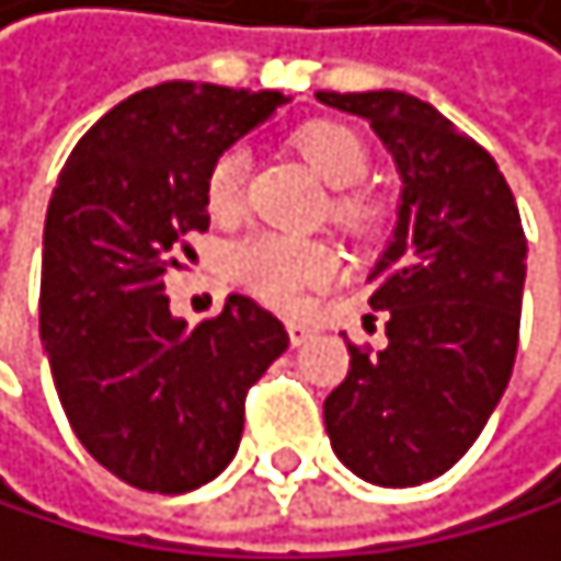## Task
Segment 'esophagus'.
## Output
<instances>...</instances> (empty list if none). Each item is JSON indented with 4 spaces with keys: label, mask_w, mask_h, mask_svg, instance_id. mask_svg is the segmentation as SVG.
Returning a JSON list of instances; mask_svg holds the SVG:
<instances>
[{
    "label": "esophagus",
    "mask_w": 561,
    "mask_h": 561,
    "mask_svg": "<svg viewBox=\"0 0 561 561\" xmlns=\"http://www.w3.org/2000/svg\"><path fill=\"white\" fill-rule=\"evenodd\" d=\"M286 330H289V344H293V347H302V344L309 341V336H313V327H306V323H299V320H289Z\"/></svg>",
    "instance_id": "esophagus-1"
}]
</instances>
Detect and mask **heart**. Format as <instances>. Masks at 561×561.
I'll return each mask as SVG.
<instances>
[{"mask_svg": "<svg viewBox=\"0 0 561 561\" xmlns=\"http://www.w3.org/2000/svg\"><path fill=\"white\" fill-rule=\"evenodd\" d=\"M296 149L327 186L347 190L367 173V149L354 128L341 122H309L296 131ZM244 149H225L207 173V210L214 217H234L244 197ZM333 217L347 228H364L371 220V207L354 194L333 201ZM228 275L248 293L272 306H296L309 286H320L333 275L336 259L327 244L302 241L286 234H255L238 241L228 252Z\"/></svg>", "mask_w": 561, "mask_h": 561, "instance_id": "heart-1", "label": "heart"}]
</instances>
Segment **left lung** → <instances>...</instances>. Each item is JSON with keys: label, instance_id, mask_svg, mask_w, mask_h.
<instances>
[{"label": "left lung", "instance_id": "obj_1", "mask_svg": "<svg viewBox=\"0 0 561 561\" xmlns=\"http://www.w3.org/2000/svg\"><path fill=\"white\" fill-rule=\"evenodd\" d=\"M317 101L371 125L402 180L394 231L367 272L388 347L347 344L351 371L323 402L327 436L360 480L419 488L473 446L511 381L528 241L491 152L430 101L405 91H317Z\"/></svg>", "mask_w": 561, "mask_h": 561}]
</instances>
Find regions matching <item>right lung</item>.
<instances>
[{
  "instance_id": "1",
  "label": "right lung",
  "mask_w": 561,
  "mask_h": 561,
  "mask_svg": "<svg viewBox=\"0 0 561 561\" xmlns=\"http://www.w3.org/2000/svg\"><path fill=\"white\" fill-rule=\"evenodd\" d=\"M293 98L167 81L101 115L60 170L43 225L39 341L81 446L118 480L186 494L225 470L244 391L289 347L248 296L190 327L163 275L207 231V173Z\"/></svg>"
}]
</instances>
